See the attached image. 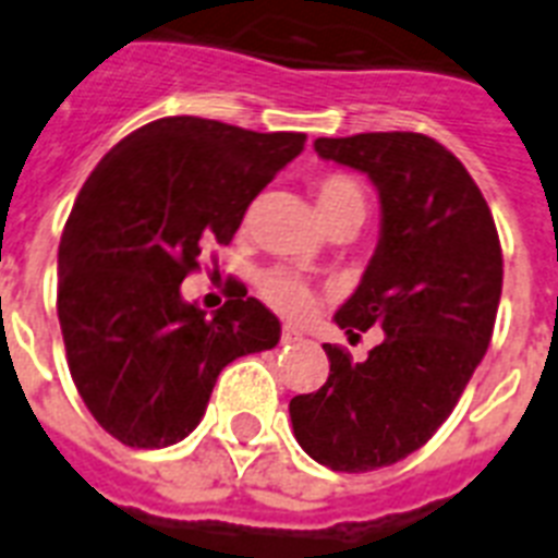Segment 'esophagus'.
Wrapping results in <instances>:
<instances>
[{"label": "esophagus", "mask_w": 558, "mask_h": 558, "mask_svg": "<svg viewBox=\"0 0 558 558\" xmlns=\"http://www.w3.org/2000/svg\"><path fill=\"white\" fill-rule=\"evenodd\" d=\"M280 341H283V344H292V341H301V332H298V330H289V327H283V332H280Z\"/></svg>", "instance_id": "1"}]
</instances>
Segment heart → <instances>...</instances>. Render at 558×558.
<instances>
[{"instance_id": "1", "label": "heart", "mask_w": 558, "mask_h": 558, "mask_svg": "<svg viewBox=\"0 0 558 558\" xmlns=\"http://www.w3.org/2000/svg\"><path fill=\"white\" fill-rule=\"evenodd\" d=\"M315 199H318V210L327 228L339 222L362 226L367 217V193L362 182L350 173H324L315 179ZM260 292L280 315H289V318H301L315 304L313 287L283 269L263 275Z\"/></svg>"}]
</instances>
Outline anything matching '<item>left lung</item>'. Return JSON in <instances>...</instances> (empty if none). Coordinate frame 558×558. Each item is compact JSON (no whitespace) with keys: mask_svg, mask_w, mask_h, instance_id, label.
Returning a JSON list of instances; mask_svg holds the SVG:
<instances>
[{"mask_svg":"<svg viewBox=\"0 0 558 558\" xmlns=\"http://www.w3.org/2000/svg\"><path fill=\"white\" fill-rule=\"evenodd\" d=\"M315 153L379 191L381 236L336 313L353 339H385L353 362L324 344L330 376L289 402L301 449L332 472H371L432 440L493 341L504 257L493 210L454 153L423 133L318 138Z\"/></svg>","mask_w":558,"mask_h":558,"instance_id":"obj_1","label":"left lung"}]
</instances>
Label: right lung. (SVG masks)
<instances>
[{
  "instance_id": "1",
  "label": "right lung",
  "mask_w": 558,
  "mask_h": 558,
  "mask_svg": "<svg viewBox=\"0 0 558 558\" xmlns=\"http://www.w3.org/2000/svg\"><path fill=\"white\" fill-rule=\"evenodd\" d=\"M304 142L159 118L118 142L77 193L57 252V315L77 393L124 446L185 440L222 367L278 344L280 322L245 289L208 318L182 301V280L208 245L231 243Z\"/></svg>"
}]
</instances>
